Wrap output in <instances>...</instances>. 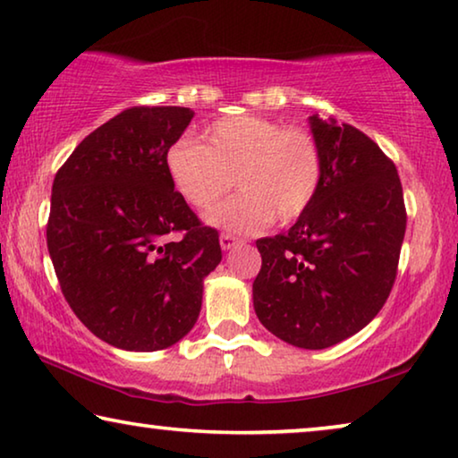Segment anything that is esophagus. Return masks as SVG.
<instances>
[{"mask_svg": "<svg viewBox=\"0 0 458 458\" xmlns=\"http://www.w3.org/2000/svg\"><path fill=\"white\" fill-rule=\"evenodd\" d=\"M221 248L223 250H233L235 245L239 243V237H235V235H231V233H221Z\"/></svg>", "mask_w": 458, "mask_h": 458, "instance_id": "obj_1", "label": "esophagus"}]
</instances>
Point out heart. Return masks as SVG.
<instances>
[{"instance_id": "heart-1", "label": "heart", "mask_w": 458, "mask_h": 458, "mask_svg": "<svg viewBox=\"0 0 458 458\" xmlns=\"http://www.w3.org/2000/svg\"><path fill=\"white\" fill-rule=\"evenodd\" d=\"M205 140L175 143L167 167L182 199L199 210L215 207L235 178L239 194L208 215L213 225L256 233L270 221L288 225L311 208L323 175L321 145L311 131L242 114L210 124Z\"/></svg>"}]
</instances>
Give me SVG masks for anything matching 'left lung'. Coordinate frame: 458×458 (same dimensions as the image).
<instances>
[{
	"instance_id": "left-lung-1",
	"label": "left lung",
	"mask_w": 458,
	"mask_h": 458,
	"mask_svg": "<svg viewBox=\"0 0 458 458\" xmlns=\"http://www.w3.org/2000/svg\"><path fill=\"white\" fill-rule=\"evenodd\" d=\"M323 156L319 192L286 233L258 239L253 309L286 344L323 350L375 319L397 276L405 205L397 167L350 124L309 116Z\"/></svg>"
}]
</instances>
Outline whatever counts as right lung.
Returning a JSON list of instances; mask_svg holds the SVG:
<instances>
[{
	"mask_svg": "<svg viewBox=\"0 0 458 458\" xmlns=\"http://www.w3.org/2000/svg\"><path fill=\"white\" fill-rule=\"evenodd\" d=\"M194 112L132 106L75 147L55 175L47 245L63 297L110 346H174L199 319L223 253L186 205L167 151Z\"/></svg>",
	"mask_w": 458,
	"mask_h": 458,
	"instance_id": "obj_1",
	"label": "right lung"
}]
</instances>
